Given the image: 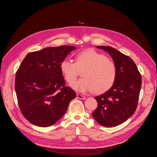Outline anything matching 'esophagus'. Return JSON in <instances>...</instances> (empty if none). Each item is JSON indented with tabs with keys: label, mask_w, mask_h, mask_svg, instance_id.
Returning a JSON list of instances; mask_svg holds the SVG:
<instances>
[{
	"label": "esophagus",
	"mask_w": 157,
	"mask_h": 157,
	"mask_svg": "<svg viewBox=\"0 0 157 157\" xmlns=\"http://www.w3.org/2000/svg\"><path fill=\"white\" fill-rule=\"evenodd\" d=\"M77 98L80 99H86V97L84 96H82V95L78 94H77Z\"/></svg>",
	"instance_id": "34e87169"
}]
</instances>
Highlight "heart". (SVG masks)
Wrapping results in <instances>:
<instances>
[{
    "mask_svg": "<svg viewBox=\"0 0 157 157\" xmlns=\"http://www.w3.org/2000/svg\"><path fill=\"white\" fill-rule=\"evenodd\" d=\"M83 70L80 79L72 88L78 92L100 94L107 91L115 82L117 76L116 65L103 54L92 49L79 52L75 56V63L65 59L60 63V71L69 84H73L78 70Z\"/></svg>",
    "mask_w": 157,
    "mask_h": 157,
    "instance_id": "heart-1",
    "label": "heart"
}]
</instances>
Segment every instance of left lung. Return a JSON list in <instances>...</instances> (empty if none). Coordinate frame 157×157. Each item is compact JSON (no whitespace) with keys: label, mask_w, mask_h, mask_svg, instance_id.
Wrapping results in <instances>:
<instances>
[{"label":"left lung","mask_w":157,"mask_h":157,"mask_svg":"<svg viewBox=\"0 0 157 157\" xmlns=\"http://www.w3.org/2000/svg\"><path fill=\"white\" fill-rule=\"evenodd\" d=\"M107 52L116 65L115 81L106 92L95 97L98 107L92 116L99 124L114 127L134 115L138 101L141 77L134 61L129 56L111 46H98Z\"/></svg>","instance_id":"left-lung-1"}]
</instances>
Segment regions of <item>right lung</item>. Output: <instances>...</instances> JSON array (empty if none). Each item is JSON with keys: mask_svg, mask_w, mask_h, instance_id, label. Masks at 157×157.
<instances>
[{"mask_svg": "<svg viewBox=\"0 0 157 157\" xmlns=\"http://www.w3.org/2000/svg\"><path fill=\"white\" fill-rule=\"evenodd\" d=\"M73 46L47 47L28 54L17 71L15 90L23 115L31 124L48 127L54 124L77 97L65 86L60 63Z\"/></svg>", "mask_w": 157, "mask_h": 157, "instance_id": "right-lung-1", "label": "right lung"}]
</instances>
